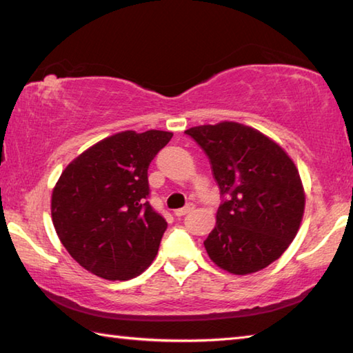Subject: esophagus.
<instances>
[{"label":"esophagus","instance_id":"34e87169","mask_svg":"<svg viewBox=\"0 0 353 353\" xmlns=\"http://www.w3.org/2000/svg\"><path fill=\"white\" fill-rule=\"evenodd\" d=\"M192 208H194V206H192V205H186V206H183V208H181V210H176L174 211V216H177V217L185 216V214L190 212Z\"/></svg>","mask_w":353,"mask_h":353}]
</instances>
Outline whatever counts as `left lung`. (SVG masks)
<instances>
[{"instance_id": "8db88e82", "label": "left lung", "mask_w": 353, "mask_h": 353, "mask_svg": "<svg viewBox=\"0 0 353 353\" xmlns=\"http://www.w3.org/2000/svg\"><path fill=\"white\" fill-rule=\"evenodd\" d=\"M185 133L208 154L220 192L228 194L203 241L212 263L234 275L274 263L305 214V188L292 159L271 137L234 121Z\"/></svg>"}]
</instances>
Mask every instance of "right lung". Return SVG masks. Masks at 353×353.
<instances>
[{
    "instance_id": "obj_1",
    "label": "right lung",
    "mask_w": 353,
    "mask_h": 353,
    "mask_svg": "<svg viewBox=\"0 0 353 353\" xmlns=\"http://www.w3.org/2000/svg\"><path fill=\"white\" fill-rule=\"evenodd\" d=\"M171 131H121L67 165L52 191V222L67 252L101 279L141 275L156 259L167 222L147 199L148 167Z\"/></svg>"
}]
</instances>
